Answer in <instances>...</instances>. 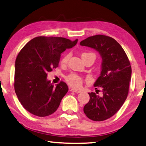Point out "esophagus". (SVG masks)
I'll return each mask as SVG.
<instances>
[{"label":"esophagus","mask_w":146,"mask_h":146,"mask_svg":"<svg viewBox=\"0 0 146 146\" xmlns=\"http://www.w3.org/2000/svg\"><path fill=\"white\" fill-rule=\"evenodd\" d=\"M70 91H72V92H74V93H81V92H82L80 90H78V89H74V88L70 89Z\"/></svg>","instance_id":"34e87169"}]
</instances>
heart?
I'll return each instance as SVG.
<instances>
[{
  "label": "heart",
  "instance_id": "heart-1",
  "mask_svg": "<svg viewBox=\"0 0 146 146\" xmlns=\"http://www.w3.org/2000/svg\"><path fill=\"white\" fill-rule=\"evenodd\" d=\"M92 55L95 57V53L92 52H84L82 54V59H84L85 57H87V56ZM70 57V53H67V54L64 55L62 57L61 59V64H66L68 62L69 59ZM65 80L66 82L68 83V85H70V86L75 87V88H79L82 86V83H83V79L82 77H80V76H78L76 74L72 73L66 76Z\"/></svg>",
  "mask_w": 146,
  "mask_h": 146
}]
</instances>
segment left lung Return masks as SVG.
I'll use <instances>...</instances> for the list:
<instances>
[{
    "mask_svg": "<svg viewBox=\"0 0 146 146\" xmlns=\"http://www.w3.org/2000/svg\"><path fill=\"white\" fill-rule=\"evenodd\" d=\"M80 45L95 49L102 57L100 76L94 84L102 89V95L89 93L90 100L84 108L89 119L102 121L117 113L126 100L131 78V63L121 45L111 37L92 36L82 40Z\"/></svg>",
    "mask_w": 146,
    "mask_h": 146,
    "instance_id": "8db88e82",
    "label": "left lung"
}]
</instances>
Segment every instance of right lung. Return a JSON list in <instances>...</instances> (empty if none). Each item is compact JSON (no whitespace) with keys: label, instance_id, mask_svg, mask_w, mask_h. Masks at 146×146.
I'll use <instances>...</instances> for the list:
<instances>
[{"label":"right lung","instance_id":"add662e5","mask_svg":"<svg viewBox=\"0 0 146 146\" xmlns=\"http://www.w3.org/2000/svg\"><path fill=\"white\" fill-rule=\"evenodd\" d=\"M78 40L38 36L19 51L15 62L13 86L22 106L33 115L46 117L59 108L68 87L64 82L54 86L47 80V74L58 67L60 54L76 46Z\"/></svg>","mask_w":146,"mask_h":146}]
</instances>
